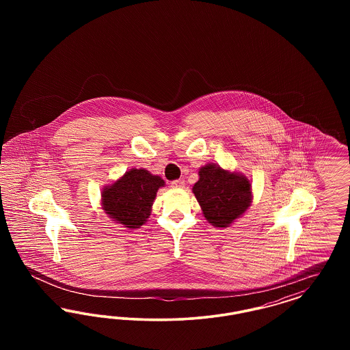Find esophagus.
I'll list each match as a JSON object with an SVG mask.
<instances>
[{"label": "esophagus", "mask_w": 350, "mask_h": 350, "mask_svg": "<svg viewBox=\"0 0 350 350\" xmlns=\"http://www.w3.org/2000/svg\"><path fill=\"white\" fill-rule=\"evenodd\" d=\"M170 186L173 189H183V186H185V183H183V180H174V181H172Z\"/></svg>", "instance_id": "esophagus-1"}]
</instances>
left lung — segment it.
Here are the masks:
<instances>
[{"label": "left lung", "mask_w": 350, "mask_h": 350, "mask_svg": "<svg viewBox=\"0 0 350 350\" xmlns=\"http://www.w3.org/2000/svg\"><path fill=\"white\" fill-rule=\"evenodd\" d=\"M203 215L215 227H228L241 217L252 202V187L245 176L231 173L214 164L200 169L193 186Z\"/></svg>", "instance_id": "obj_1"}]
</instances>
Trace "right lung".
I'll use <instances>...</instances> for the list:
<instances>
[{"label": "right lung", "mask_w": 350, "mask_h": 350, "mask_svg": "<svg viewBox=\"0 0 350 350\" xmlns=\"http://www.w3.org/2000/svg\"><path fill=\"white\" fill-rule=\"evenodd\" d=\"M164 180L146 169H131L102 191L106 214L127 228H139L150 215V207Z\"/></svg>", "instance_id": "add662e5"}]
</instances>
